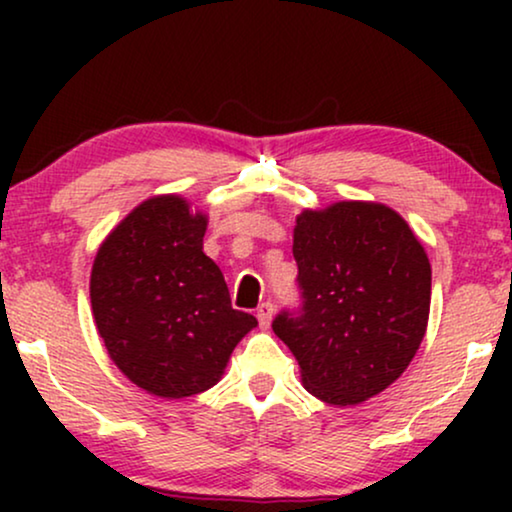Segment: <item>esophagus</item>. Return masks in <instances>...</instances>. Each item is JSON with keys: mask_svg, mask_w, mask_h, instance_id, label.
I'll return each instance as SVG.
<instances>
[{"mask_svg": "<svg viewBox=\"0 0 512 512\" xmlns=\"http://www.w3.org/2000/svg\"><path fill=\"white\" fill-rule=\"evenodd\" d=\"M256 317L261 328H270L272 317H275V307H272V303H261L256 310Z\"/></svg>", "mask_w": 512, "mask_h": 512, "instance_id": "34e87169", "label": "esophagus"}]
</instances>
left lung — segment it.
I'll return each mask as SVG.
<instances>
[{"label":"left lung","instance_id":"left-lung-1","mask_svg":"<svg viewBox=\"0 0 512 512\" xmlns=\"http://www.w3.org/2000/svg\"><path fill=\"white\" fill-rule=\"evenodd\" d=\"M303 312L272 331L300 380L328 405L368 401L405 373L431 307V263L408 221L382 202L303 209L293 228Z\"/></svg>","mask_w":512,"mask_h":512}]
</instances>
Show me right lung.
Segmentation results:
<instances>
[{"mask_svg":"<svg viewBox=\"0 0 512 512\" xmlns=\"http://www.w3.org/2000/svg\"><path fill=\"white\" fill-rule=\"evenodd\" d=\"M207 214L181 195L137 205L97 249L90 305L116 368L160 398L221 380L256 317L233 310L226 279L202 251Z\"/></svg>","mask_w":512,"mask_h":512,"instance_id":"add662e5","label":"right lung"}]
</instances>
